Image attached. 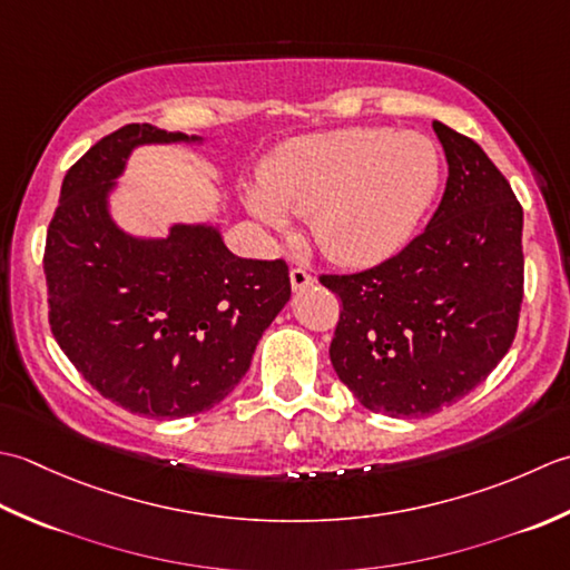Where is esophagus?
Returning <instances> with one entry per match:
<instances>
[{"mask_svg":"<svg viewBox=\"0 0 570 570\" xmlns=\"http://www.w3.org/2000/svg\"><path fill=\"white\" fill-rule=\"evenodd\" d=\"M289 283H293V289H305L312 285V275L305 268H293L289 271Z\"/></svg>","mask_w":570,"mask_h":570,"instance_id":"obj_1","label":"esophagus"}]
</instances>
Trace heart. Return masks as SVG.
I'll list each match as a JSON object with an SVG mask.
<instances>
[{
  "mask_svg": "<svg viewBox=\"0 0 570 570\" xmlns=\"http://www.w3.org/2000/svg\"><path fill=\"white\" fill-rule=\"evenodd\" d=\"M440 184L431 137L391 127H350L283 145L248 191L263 224L285 228L307 216L330 261L364 268L386 261L411 238Z\"/></svg>",
  "mask_w": 570,
  "mask_h": 570,
  "instance_id": "heart-1",
  "label": "heart"
}]
</instances>
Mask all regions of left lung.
I'll list each match as a JSON object with an SVG mask.
<instances>
[{
	"instance_id": "obj_1",
	"label": "left lung",
	"mask_w": 570,
	"mask_h": 570,
	"mask_svg": "<svg viewBox=\"0 0 570 570\" xmlns=\"http://www.w3.org/2000/svg\"><path fill=\"white\" fill-rule=\"evenodd\" d=\"M445 149L440 206L374 268L320 275L340 295L330 358L368 411L423 417L480 386L514 342L524 299V212L474 139L433 122Z\"/></svg>"
}]
</instances>
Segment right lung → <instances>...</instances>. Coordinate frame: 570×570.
Segmentation results:
<instances>
[{"label":"right lung","instance_id":"right-lung-1","mask_svg":"<svg viewBox=\"0 0 570 570\" xmlns=\"http://www.w3.org/2000/svg\"><path fill=\"white\" fill-rule=\"evenodd\" d=\"M181 132L125 125L66 171L46 234L49 324L100 396L145 417H187L224 401L246 376L263 332L289 299L283 258L230 253L214 226L127 236L108 191L137 145Z\"/></svg>","mask_w":570,"mask_h":570}]
</instances>
